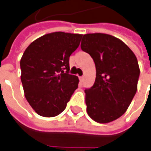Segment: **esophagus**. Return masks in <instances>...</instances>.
I'll return each instance as SVG.
<instances>
[{
  "label": "esophagus",
  "mask_w": 151,
  "mask_h": 151,
  "mask_svg": "<svg viewBox=\"0 0 151 151\" xmlns=\"http://www.w3.org/2000/svg\"><path fill=\"white\" fill-rule=\"evenodd\" d=\"M83 79H84V77H83V76H81V77H80V80H81L82 82H83Z\"/></svg>",
  "instance_id": "34e87169"
}]
</instances>
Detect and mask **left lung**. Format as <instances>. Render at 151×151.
<instances>
[{
  "instance_id": "left-lung-1",
  "label": "left lung",
  "mask_w": 151,
  "mask_h": 151,
  "mask_svg": "<svg viewBox=\"0 0 151 151\" xmlns=\"http://www.w3.org/2000/svg\"><path fill=\"white\" fill-rule=\"evenodd\" d=\"M81 49L91 56L96 79L85 90L88 115L99 123L116 120L126 111L137 90L139 68L136 55L121 40L105 33L83 36Z\"/></svg>"
}]
</instances>
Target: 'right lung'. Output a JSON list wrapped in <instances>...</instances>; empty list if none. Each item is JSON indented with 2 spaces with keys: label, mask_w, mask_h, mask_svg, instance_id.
<instances>
[{
  "label": "right lung",
  "mask_w": 151,
  "mask_h": 151,
  "mask_svg": "<svg viewBox=\"0 0 151 151\" xmlns=\"http://www.w3.org/2000/svg\"><path fill=\"white\" fill-rule=\"evenodd\" d=\"M82 34L48 33L30 43L20 61L21 80L26 100L37 114L50 118L61 114L79 84L69 74V57Z\"/></svg>",
  "instance_id": "obj_1"
}]
</instances>
